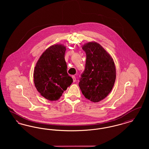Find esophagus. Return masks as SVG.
<instances>
[{
  "mask_svg": "<svg viewBox=\"0 0 149 149\" xmlns=\"http://www.w3.org/2000/svg\"><path fill=\"white\" fill-rule=\"evenodd\" d=\"M72 79H73V81H74V82H75V81H76V78H75V76L72 75Z\"/></svg>",
  "mask_w": 149,
  "mask_h": 149,
  "instance_id": "obj_1",
  "label": "esophagus"
}]
</instances>
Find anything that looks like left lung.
I'll list each match as a JSON object with an SVG mask.
<instances>
[{"label":"left lung","mask_w":149,"mask_h":149,"mask_svg":"<svg viewBox=\"0 0 149 149\" xmlns=\"http://www.w3.org/2000/svg\"><path fill=\"white\" fill-rule=\"evenodd\" d=\"M82 49L86 57L79 86L86 99L98 102L104 99L113 87L116 77L113 60L98 43H88Z\"/></svg>","instance_id":"obj_1"}]
</instances>
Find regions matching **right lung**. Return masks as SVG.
<instances>
[{
	"label": "right lung",
	"instance_id": "1",
	"mask_svg": "<svg viewBox=\"0 0 149 149\" xmlns=\"http://www.w3.org/2000/svg\"><path fill=\"white\" fill-rule=\"evenodd\" d=\"M65 51L66 47L61 45L51 46L43 53L36 65L33 73L36 88L49 100L59 99L73 81L67 72Z\"/></svg>",
	"mask_w": 149,
	"mask_h": 149
}]
</instances>
